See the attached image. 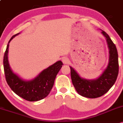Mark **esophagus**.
I'll list each match as a JSON object with an SVG mask.
<instances>
[{
	"label": "esophagus",
	"mask_w": 123,
	"mask_h": 123,
	"mask_svg": "<svg viewBox=\"0 0 123 123\" xmlns=\"http://www.w3.org/2000/svg\"><path fill=\"white\" fill-rule=\"evenodd\" d=\"M62 62H63V63H64V64H68L69 62V59L68 58L66 57H63L62 58Z\"/></svg>",
	"instance_id": "34e87169"
}]
</instances>
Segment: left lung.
<instances>
[{"instance_id":"left-lung-1","label":"left lung","mask_w":123,"mask_h":123,"mask_svg":"<svg viewBox=\"0 0 123 123\" xmlns=\"http://www.w3.org/2000/svg\"><path fill=\"white\" fill-rule=\"evenodd\" d=\"M102 34L107 41L110 54L108 66L102 74L96 80L84 79L72 67H70L74 88L78 94L88 98H96L105 94L115 83L118 76L119 66L116 46L106 32L102 30Z\"/></svg>"}]
</instances>
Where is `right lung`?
I'll use <instances>...</instances> for the list:
<instances>
[{"label": "right lung", "instance_id": "1", "mask_svg": "<svg viewBox=\"0 0 123 123\" xmlns=\"http://www.w3.org/2000/svg\"><path fill=\"white\" fill-rule=\"evenodd\" d=\"M19 33L11 38L9 43ZM9 43L3 57L4 71L9 86L18 96L28 101H38L46 98L53 87L55 78L63 66V63L61 61L56 62L53 65L43 70L34 79L25 81L14 73L10 68L7 57Z\"/></svg>", "mask_w": 123, "mask_h": 123}]
</instances>
